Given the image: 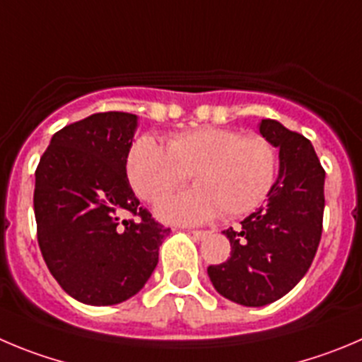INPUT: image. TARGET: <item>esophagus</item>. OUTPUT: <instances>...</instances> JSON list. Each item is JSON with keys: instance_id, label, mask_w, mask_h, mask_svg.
<instances>
[{"instance_id": "obj_1", "label": "esophagus", "mask_w": 362, "mask_h": 362, "mask_svg": "<svg viewBox=\"0 0 362 362\" xmlns=\"http://www.w3.org/2000/svg\"><path fill=\"white\" fill-rule=\"evenodd\" d=\"M189 234H191L194 239H200V241H204V239H207L209 235L212 234V232H209V230H191Z\"/></svg>"}]
</instances>
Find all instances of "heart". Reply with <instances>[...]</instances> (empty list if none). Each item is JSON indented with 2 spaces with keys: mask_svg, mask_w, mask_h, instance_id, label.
<instances>
[{
  "mask_svg": "<svg viewBox=\"0 0 362 362\" xmlns=\"http://www.w3.org/2000/svg\"><path fill=\"white\" fill-rule=\"evenodd\" d=\"M276 170L275 148L268 141L219 127L171 135L168 148L143 135L127 157L128 180L148 202L164 198L191 175L197 180V187L165 198L155 209L162 221L177 225H202L223 212H252L272 192Z\"/></svg>",
  "mask_w": 362,
  "mask_h": 362,
  "instance_id": "heart-1",
  "label": "heart"
}]
</instances>
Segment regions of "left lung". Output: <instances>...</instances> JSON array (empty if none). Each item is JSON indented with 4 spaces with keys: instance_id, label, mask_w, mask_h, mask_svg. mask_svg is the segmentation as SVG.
Returning <instances> with one entry per match:
<instances>
[{
    "instance_id": "8db88e82",
    "label": "left lung",
    "mask_w": 362,
    "mask_h": 362,
    "mask_svg": "<svg viewBox=\"0 0 362 362\" xmlns=\"http://www.w3.org/2000/svg\"><path fill=\"white\" fill-rule=\"evenodd\" d=\"M259 134L279 150V177L266 205L223 234L230 257L209 266L221 296L246 307H262L288 295L310 268L325 209V171L310 141L275 119H261Z\"/></svg>"
}]
</instances>
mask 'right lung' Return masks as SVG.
<instances>
[{
    "mask_svg": "<svg viewBox=\"0 0 362 362\" xmlns=\"http://www.w3.org/2000/svg\"><path fill=\"white\" fill-rule=\"evenodd\" d=\"M137 127L135 114H93L57 132L37 165L40 253L60 288L87 305H116L137 295L170 235L128 184ZM127 214L140 219L127 220Z\"/></svg>",
    "mask_w": 362,
    "mask_h": 362,
    "instance_id": "1",
    "label": "right lung"
}]
</instances>
